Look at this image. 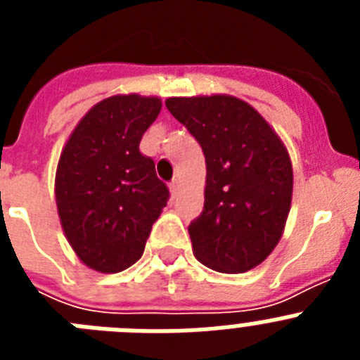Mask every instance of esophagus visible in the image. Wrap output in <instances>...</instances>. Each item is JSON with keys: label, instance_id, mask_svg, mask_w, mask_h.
I'll use <instances>...</instances> for the list:
<instances>
[{"label": "esophagus", "instance_id": "esophagus-1", "mask_svg": "<svg viewBox=\"0 0 360 360\" xmlns=\"http://www.w3.org/2000/svg\"><path fill=\"white\" fill-rule=\"evenodd\" d=\"M178 189H180V180H173V182L169 184V193H171V196H176Z\"/></svg>", "mask_w": 360, "mask_h": 360}]
</instances>
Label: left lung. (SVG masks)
Masks as SVG:
<instances>
[{"instance_id": "left-lung-1", "label": "left lung", "mask_w": 360, "mask_h": 360, "mask_svg": "<svg viewBox=\"0 0 360 360\" xmlns=\"http://www.w3.org/2000/svg\"><path fill=\"white\" fill-rule=\"evenodd\" d=\"M165 106L205 155V203L189 225L196 259L224 274L254 269L276 249L290 212L287 148L249 103L232 95L169 97Z\"/></svg>"}]
</instances>
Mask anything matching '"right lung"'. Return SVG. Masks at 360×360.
Instances as JSON below:
<instances>
[{"instance_id":"1","label":"right lung","mask_w":360,"mask_h":360,"mask_svg":"<svg viewBox=\"0 0 360 360\" xmlns=\"http://www.w3.org/2000/svg\"><path fill=\"white\" fill-rule=\"evenodd\" d=\"M162 108L158 97L113 95L75 126L56 171L61 227L86 266L115 274L141 259L169 189L139 149Z\"/></svg>"}]
</instances>
